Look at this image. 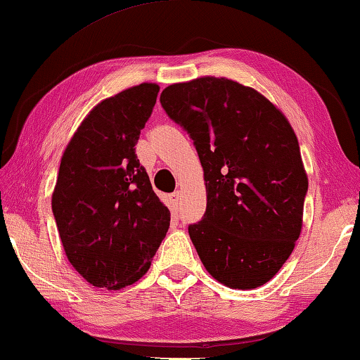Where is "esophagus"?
<instances>
[{
  "label": "esophagus",
  "instance_id": "obj_1",
  "mask_svg": "<svg viewBox=\"0 0 360 360\" xmlns=\"http://www.w3.org/2000/svg\"><path fill=\"white\" fill-rule=\"evenodd\" d=\"M169 207H171V211H173V213H178L179 211V192H173L169 195Z\"/></svg>",
  "mask_w": 360,
  "mask_h": 360
}]
</instances>
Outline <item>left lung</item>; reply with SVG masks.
Listing matches in <instances>:
<instances>
[{"label": "left lung", "instance_id": "left-lung-1", "mask_svg": "<svg viewBox=\"0 0 360 360\" xmlns=\"http://www.w3.org/2000/svg\"><path fill=\"white\" fill-rule=\"evenodd\" d=\"M160 102L203 167L207 211L189 236L205 269L231 288L261 287L303 226L307 176L295 131L264 96L227 78L171 84Z\"/></svg>", "mask_w": 360, "mask_h": 360}]
</instances>
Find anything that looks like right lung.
<instances>
[{
	"instance_id": "1",
	"label": "right lung",
	"mask_w": 360,
	"mask_h": 360,
	"mask_svg": "<svg viewBox=\"0 0 360 360\" xmlns=\"http://www.w3.org/2000/svg\"><path fill=\"white\" fill-rule=\"evenodd\" d=\"M158 91L142 83L99 102L62 155L53 214L68 261L93 287L139 281L168 232L169 210L136 155Z\"/></svg>"
}]
</instances>
